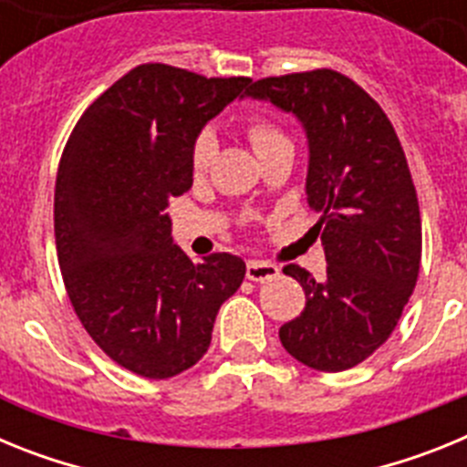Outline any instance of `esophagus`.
<instances>
[{
  "mask_svg": "<svg viewBox=\"0 0 467 467\" xmlns=\"http://www.w3.org/2000/svg\"><path fill=\"white\" fill-rule=\"evenodd\" d=\"M245 275L247 280L253 283H266V280H274L280 275V269L271 262H262V259H250L245 264Z\"/></svg>",
  "mask_w": 467,
  "mask_h": 467,
  "instance_id": "esophagus-1",
  "label": "esophagus"
}]
</instances>
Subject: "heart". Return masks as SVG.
<instances>
[{
    "mask_svg": "<svg viewBox=\"0 0 467 467\" xmlns=\"http://www.w3.org/2000/svg\"><path fill=\"white\" fill-rule=\"evenodd\" d=\"M245 135L253 144V150L257 151V156L271 154L278 147H285V144H290L285 130L280 128V123L275 121L274 117L269 114H264V111H254L250 117L245 119ZM214 150H217V142H214V135L203 130V133L198 135L192 144V168L193 172H203L208 171V166L213 163Z\"/></svg>",
    "mask_w": 467,
    "mask_h": 467,
    "instance_id": "b5f03b06",
    "label": "heart"
}]
</instances>
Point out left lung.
Segmentation results:
<instances>
[{"mask_svg":"<svg viewBox=\"0 0 467 467\" xmlns=\"http://www.w3.org/2000/svg\"><path fill=\"white\" fill-rule=\"evenodd\" d=\"M292 111L306 128L308 205L327 271L287 264L306 306L280 327L292 358L320 372L360 365L393 334L420 266V210L393 123L337 69L266 77L245 90Z\"/></svg>","mask_w":467,"mask_h":467,"instance_id":"obj_1","label":"left lung"}]
</instances>
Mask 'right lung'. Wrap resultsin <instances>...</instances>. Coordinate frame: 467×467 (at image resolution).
<instances>
[{
    "instance_id": "1",
    "label": "right lung",
    "mask_w": 467,
    "mask_h": 467,
    "mask_svg": "<svg viewBox=\"0 0 467 467\" xmlns=\"http://www.w3.org/2000/svg\"><path fill=\"white\" fill-rule=\"evenodd\" d=\"M250 84L144 63L81 114L56 180V250L65 290L90 339L144 379L205 356L214 316L241 287L245 262L193 264L171 238V198L192 189L201 128Z\"/></svg>"
}]
</instances>
